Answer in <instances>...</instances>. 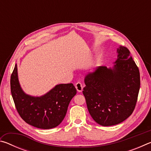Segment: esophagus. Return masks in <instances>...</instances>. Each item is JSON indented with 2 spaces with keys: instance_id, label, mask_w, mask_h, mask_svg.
Returning a JSON list of instances; mask_svg holds the SVG:
<instances>
[{
  "instance_id": "obj_1",
  "label": "esophagus",
  "mask_w": 151,
  "mask_h": 151,
  "mask_svg": "<svg viewBox=\"0 0 151 151\" xmlns=\"http://www.w3.org/2000/svg\"><path fill=\"white\" fill-rule=\"evenodd\" d=\"M75 87L76 88V90H77V91H78V92H82V91H83V86L80 83V82H78V83H76Z\"/></svg>"
}]
</instances>
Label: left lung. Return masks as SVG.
Here are the masks:
<instances>
[{
  "label": "left lung",
  "mask_w": 151,
  "mask_h": 151,
  "mask_svg": "<svg viewBox=\"0 0 151 151\" xmlns=\"http://www.w3.org/2000/svg\"><path fill=\"white\" fill-rule=\"evenodd\" d=\"M112 67L97 66L85 77L83 93L92 118L104 127L131 115L140 89V73L127 48L120 46Z\"/></svg>",
  "instance_id": "8db88e82"
}]
</instances>
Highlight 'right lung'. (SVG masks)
<instances>
[{
	"instance_id": "add662e5",
	"label": "right lung",
	"mask_w": 151,
	"mask_h": 151,
	"mask_svg": "<svg viewBox=\"0 0 151 151\" xmlns=\"http://www.w3.org/2000/svg\"><path fill=\"white\" fill-rule=\"evenodd\" d=\"M11 90L21 118L30 125L42 129H52L61 123L71 99L76 94L75 86L68 83L57 85L40 96L27 94L20 86L17 64L11 75Z\"/></svg>"
}]
</instances>
